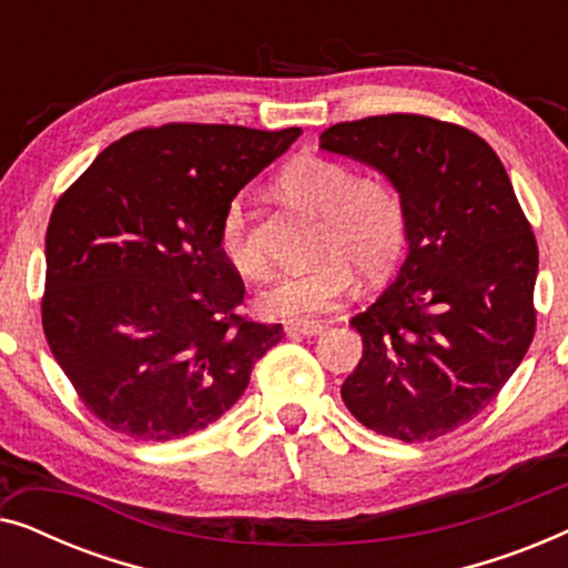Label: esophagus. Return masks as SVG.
Wrapping results in <instances>:
<instances>
[{"instance_id":"esophagus-1","label":"esophagus","mask_w":568,"mask_h":568,"mask_svg":"<svg viewBox=\"0 0 568 568\" xmlns=\"http://www.w3.org/2000/svg\"><path fill=\"white\" fill-rule=\"evenodd\" d=\"M325 325L317 323V321H300V323H286V333L290 336H317V333H323Z\"/></svg>"}]
</instances>
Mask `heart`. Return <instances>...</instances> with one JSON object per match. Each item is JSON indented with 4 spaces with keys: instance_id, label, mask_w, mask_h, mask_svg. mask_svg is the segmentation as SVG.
I'll use <instances>...</instances> for the list:
<instances>
[{
    "instance_id": "obj_1",
    "label": "heart",
    "mask_w": 568,
    "mask_h": 568,
    "mask_svg": "<svg viewBox=\"0 0 568 568\" xmlns=\"http://www.w3.org/2000/svg\"><path fill=\"white\" fill-rule=\"evenodd\" d=\"M282 189L300 206L323 214L315 251L321 261L276 276L258 294L263 315L310 321L328 313L352 292L354 271L364 278H379L398 261L406 243V206L383 178H356L346 162L307 154L284 170ZM220 251L240 276L255 278L266 271L243 199H232L224 209Z\"/></svg>"
}]
</instances>
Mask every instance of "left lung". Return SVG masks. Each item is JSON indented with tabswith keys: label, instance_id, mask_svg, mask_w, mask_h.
Returning <instances> with one entry per match:
<instances>
[{
	"label": "left lung",
	"instance_id": "obj_1",
	"mask_svg": "<svg viewBox=\"0 0 568 568\" xmlns=\"http://www.w3.org/2000/svg\"><path fill=\"white\" fill-rule=\"evenodd\" d=\"M321 146L379 170L406 206L408 255L352 317L364 348L341 398L372 432L432 442L480 414L532 344V227L496 152L457 123L369 115Z\"/></svg>",
	"mask_w": 568,
	"mask_h": 568
}]
</instances>
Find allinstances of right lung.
Here are the masks:
<instances>
[{"label": "right lung", "mask_w": 568, "mask_h": 568, "mask_svg": "<svg viewBox=\"0 0 568 568\" xmlns=\"http://www.w3.org/2000/svg\"><path fill=\"white\" fill-rule=\"evenodd\" d=\"M302 134L165 123L113 142L45 230L43 333L108 429L168 442L235 406L282 325L237 313L245 284L220 251L224 209Z\"/></svg>", "instance_id": "obj_1"}]
</instances>
